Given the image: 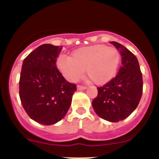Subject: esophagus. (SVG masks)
<instances>
[{"label":"esophagus","instance_id":"esophagus-1","mask_svg":"<svg viewBox=\"0 0 159 159\" xmlns=\"http://www.w3.org/2000/svg\"><path fill=\"white\" fill-rule=\"evenodd\" d=\"M77 89H78V91H81V90H85V89H87V87H85V86L78 85L77 86Z\"/></svg>","mask_w":159,"mask_h":159}]
</instances>
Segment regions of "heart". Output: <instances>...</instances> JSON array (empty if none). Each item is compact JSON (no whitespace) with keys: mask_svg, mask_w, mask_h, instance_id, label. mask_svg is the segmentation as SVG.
Instances as JSON below:
<instances>
[{"mask_svg":"<svg viewBox=\"0 0 159 159\" xmlns=\"http://www.w3.org/2000/svg\"><path fill=\"white\" fill-rule=\"evenodd\" d=\"M120 61L121 55L117 48L95 44L75 50L70 57L60 56L56 61V66L70 82L79 80L85 69L96 84L102 85L115 78Z\"/></svg>","mask_w":159,"mask_h":159,"instance_id":"obj_1","label":"heart"}]
</instances>
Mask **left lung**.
<instances>
[{
	"mask_svg": "<svg viewBox=\"0 0 159 159\" xmlns=\"http://www.w3.org/2000/svg\"><path fill=\"white\" fill-rule=\"evenodd\" d=\"M121 56V67L115 78L98 88L92 107L100 118L118 122L125 119L137 108L143 89L142 75L137 57L122 44L111 41Z\"/></svg>",
	"mask_w": 159,
	"mask_h": 159,
	"instance_id": "8db88e82",
	"label": "left lung"
}]
</instances>
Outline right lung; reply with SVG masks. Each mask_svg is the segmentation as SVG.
Here are the masks:
<instances>
[{
    "instance_id": "right-lung-1",
    "label": "right lung",
    "mask_w": 159,
    "mask_h": 159,
    "mask_svg": "<svg viewBox=\"0 0 159 159\" xmlns=\"http://www.w3.org/2000/svg\"><path fill=\"white\" fill-rule=\"evenodd\" d=\"M62 48L39 46L24 60L19 94L28 116L39 124L51 125L62 119L69 109L76 84L65 79L56 67Z\"/></svg>"
}]
</instances>
